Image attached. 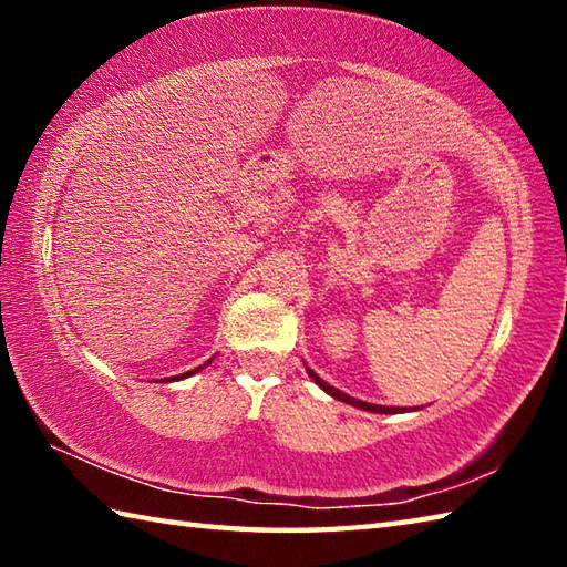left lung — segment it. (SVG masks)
<instances>
[{
	"label": "left lung",
	"instance_id": "8db88e82",
	"mask_svg": "<svg viewBox=\"0 0 567 567\" xmlns=\"http://www.w3.org/2000/svg\"><path fill=\"white\" fill-rule=\"evenodd\" d=\"M307 375H310L315 382H318V385L328 392V395H332L334 400H342V402H348V405H352V408H360V410H368V412H380V415H395V412H408L405 408H388V405H372V402H362V400H354V398H350V395H344L342 390H338V388H332V385H328V382H324L318 372H312L310 368H307Z\"/></svg>",
	"mask_w": 567,
	"mask_h": 567
}]
</instances>
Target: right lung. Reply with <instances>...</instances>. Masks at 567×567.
<instances>
[{
    "label": "right lung",
    "instance_id": "add662e5",
    "mask_svg": "<svg viewBox=\"0 0 567 567\" xmlns=\"http://www.w3.org/2000/svg\"><path fill=\"white\" fill-rule=\"evenodd\" d=\"M197 370H203V368H195V370H189V372H182V375H177V378H165L162 382H169V380H185V378H189V375H195Z\"/></svg>",
    "mask_w": 567,
    "mask_h": 567
}]
</instances>
